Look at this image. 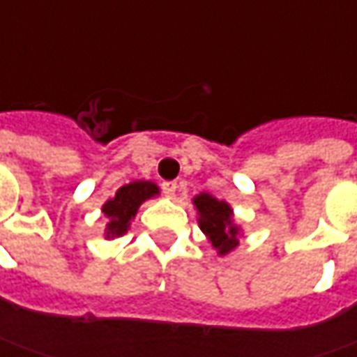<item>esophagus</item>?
<instances>
[{
	"label": "esophagus",
	"instance_id": "esophagus-1",
	"mask_svg": "<svg viewBox=\"0 0 357 357\" xmlns=\"http://www.w3.org/2000/svg\"><path fill=\"white\" fill-rule=\"evenodd\" d=\"M176 183H172V181H167V183H162V192L167 195V197H174V192H176Z\"/></svg>",
	"mask_w": 357,
	"mask_h": 357
}]
</instances>
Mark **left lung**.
Returning a JSON list of instances; mask_svg holds the SVG:
<instances>
[{
	"instance_id": "obj_1",
	"label": "left lung",
	"mask_w": 357,
	"mask_h": 357,
	"mask_svg": "<svg viewBox=\"0 0 357 357\" xmlns=\"http://www.w3.org/2000/svg\"><path fill=\"white\" fill-rule=\"evenodd\" d=\"M197 208L199 228L204 232L218 256H227L238 248L242 228L234 220V211L227 200H218L208 192H200L192 199Z\"/></svg>"
}]
</instances>
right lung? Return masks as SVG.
<instances>
[{"label":"right lung","mask_w":357,"mask_h":357,"mask_svg":"<svg viewBox=\"0 0 357 357\" xmlns=\"http://www.w3.org/2000/svg\"><path fill=\"white\" fill-rule=\"evenodd\" d=\"M158 195H160V188L153 181H132L129 185L121 186L115 192V197L107 200L101 208V213L107 218L105 238L113 240L127 234L139 206L144 200L155 199Z\"/></svg>","instance_id":"obj_1"}]
</instances>
